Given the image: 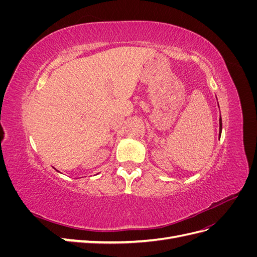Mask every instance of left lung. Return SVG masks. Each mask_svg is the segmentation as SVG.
<instances>
[{
  "label": "left lung",
  "mask_w": 257,
  "mask_h": 257,
  "mask_svg": "<svg viewBox=\"0 0 257 257\" xmlns=\"http://www.w3.org/2000/svg\"><path fill=\"white\" fill-rule=\"evenodd\" d=\"M221 133H222V119L220 118V137H221Z\"/></svg>",
  "instance_id": "1"
}]
</instances>
